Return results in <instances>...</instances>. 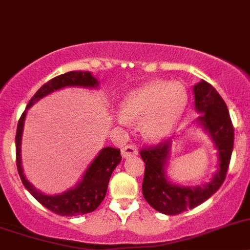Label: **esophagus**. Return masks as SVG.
Segmentation results:
<instances>
[{
  "label": "esophagus",
  "instance_id": "esophagus-1",
  "mask_svg": "<svg viewBox=\"0 0 250 250\" xmlns=\"http://www.w3.org/2000/svg\"><path fill=\"white\" fill-rule=\"evenodd\" d=\"M137 153H139V151H137V148L134 145H126V146H124L123 148H121V156H123L124 158L136 156Z\"/></svg>",
  "mask_w": 250,
  "mask_h": 250
}]
</instances>
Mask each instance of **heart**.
Wrapping results in <instances>:
<instances>
[{"label":"heart","mask_w":250,"mask_h":250,"mask_svg":"<svg viewBox=\"0 0 250 250\" xmlns=\"http://www.w3.org/2000/svg\"><path fill=\"white\" fill-rule=\"evenodd\" d=\"M187 105L183 83L152 81L127 94L119 120L142 123V135L149 141H161L172 134Z\"/></svg>","instance_id":"heart-1"}]
</instances>
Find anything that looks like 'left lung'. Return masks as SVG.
Instances as JSON below:
<instances>
[{
  "instance_id": "8db88e82",
  "label": "left lung",
  "mask_w": 250,
  "mask_h": 250,
  "mask_svg": "<svg viewBox=\"0 0 250 250\" xmlns=\"http://www.w3.org/2000/svg\"><path fill=\"white\" fill-rule=\"evenodd\" d=\"M195 109L201 115L198 124L210 135L217 148L218 169L210 183L203 187H183L169 182L166 167L169 162L170 142L142 148L140 156L145 162L142 183L144 198L154 210L165 215H178L194 208L211 198L223 184L229 166L234 142V130L227 105L215 88L206 81L194 85Z\"/></svg>"
}]
</instances>
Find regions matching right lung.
Wrapping results in <instances>:
<instances>
[{
	"label": "right lung",
	"instance_id": "1",
	"mask_svg": "<svg viewBox=\"0 0 250 250\" xmlns=\"http://www.w3.org/2000/svg\"><path fill=\"white\" fill-rule=\"evenodd\" d=\"M98 81L92 76L88 71H71V72L63 73V75L56 76L55 78L50 80L45 84L38 89L37 93L33 96L25 108L24 113L21 116L18 125H17L16 134V157H17V168L22 179L23 185L25 189L33 195V198L37 199L42 206L49 208L52 212L61 216H78L84 213L92 212L96 210L102 201L104 200L108 189L109 179L111 173L120 163L121 154L120 149L114 147H104L101 149L98 156L94 158L93 162L89 165L85 173L83 174L82 180L78 182L76 187L67 191L59 195H46L33 187L27 178L23 174L22 159H21V142H22L23 127H24L25 115L27 110L37 103L39 99L47 94L58 91L63 87H84V88H97Z\"/></svg>",
	"mask_w": 250,
	"mask_h": 250
}]
</instances>
